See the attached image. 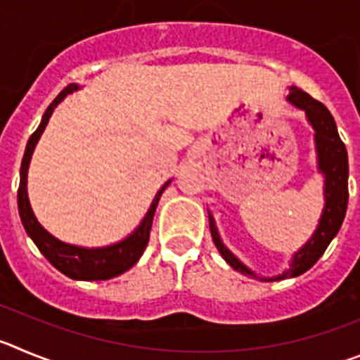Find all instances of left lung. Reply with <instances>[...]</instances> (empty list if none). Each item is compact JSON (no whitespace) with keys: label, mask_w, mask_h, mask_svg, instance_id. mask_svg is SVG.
<instances>
[{"label":"left lung","mask_w":360,"mask_h":360,"mask_svg":"<svg viewBox=\"0 0 360 360\" xmlns=\"http://www.w3.org/2000/svg\"><path fill=\"white\" fill-rule=\"evenodd\" d=\"M289 102L294 103L296 108L303 109L309 116V122L312 127L316 129V147L317 156H319V170L325 174V210H323L321 220L317 226L314 236L307 242L300 251L294 255V260L290 264L289 271H285L281 276L276 280H285V278L300 276L305 271H309L319 258L323 252L326 251L332 238L338 235L339 228H341L342 220L346 215V206H348V152H346L345 143L339 138L338 127L333 122V116L330 115L328 109L323 105L319 100L312 98L309 93H305L300 87L292 86L289 93ZM210 217V229H212V238L215 242L217 249L220 251L222 258L236 269L238 273L251 276L257 280V274L251 273L244 264L236 260L231 252L224 248V244L220 242L219 233H217L215 222L213 217Z\"/></svg>","instance_id":"obj_1"}]
</instances>
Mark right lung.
<instances>
[{
	"instance_id": "right-lung-1",
	"label": "right lung",
	"mask_w": 360,
	"mask_h": 360,
	"mask_svg": "<svg viewBox=\"0 0 360 360\" xmlns=\"http://www.w3.org/2000/svg\"><path fill=\"white\" fill-rule=\"evenodd\" d=\"M75 84H70L68 87H64L63 91L57 95V98L48 105L46 112L43 115L41 120V125L37 127V131L30 136V140L27 143V150H25V156H22L21 163V179H19V188H18V208H19V217H21V222L27 229L28 236H30L34 244L37 245L39 251L43 252L46 260L53 265L55 269H59L60 273L66 274V276L73 278V280H109V278H115L118 274L125 273L136 262L140 260L141 252L145 251L148 244V238H150V229H152V220H154V213H156L158 204H160L161 195L167 190L168 183L163 184L158 195L154 197L150 204V210L145 215L143 222L140 224V228L136 229L129 238L118 242L115 245H109V248H100V249H86V248H77V245L64 244V242L57 240L55 236H51L43 226L39 224L37 219H35L34 212L30 208V202H28V193H27V172L28 165H30L32 152H34L35 143L39 141L41 134H43L44 127H46L48 120H50L51 112L57 108V103L68 95V93L75 91Z\"/></svg>"
}]
</instances>
